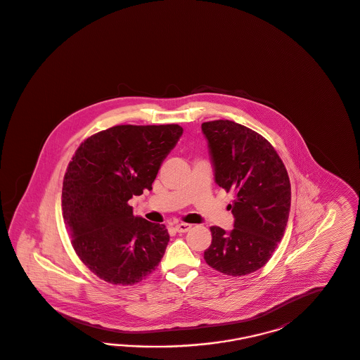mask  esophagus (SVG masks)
<instances>
[{
    "mask_svg": "<svg viewBox=\"0 0 360 360\" xmlns=\"http://www.w3.org/2000/svg\"><path fill=\"white\" fill-rule=\"evenodd\" d=\"M175 231L176 233H187L190 229H191V224H175Z\"/></svg>",
    "mask_w": 360,
    "mask_h": 360,
    "instance_id": "esophagus-1",
    "label": "esophagus"
}]
</instances>
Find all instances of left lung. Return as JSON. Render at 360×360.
Masks as SVG:
<instances>
[{"instance_id": "obj_1", "label": "left lung", "mask_w": 360, "mask_h": 360, "mask_svg": "<svg viewBox=\"0 0 360 360\" xmlns=\"http://www.w3.org/2000/svg\"><path fill=\"white\" fill-rule=\"evenodd\" d=\"M215 167V182L233 193L227 206L234 230L210 227L205 261L230 276H245L263 267L283 238L290 214L291 186L285 163L259 133L229 120L202 124Z\"/></svg>"}]
</instances>
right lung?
Masks as SVG:
<instances>
[{"label":"right lung","instance_id":"add662e5","mask_svg":"<svg viewBox=\"0 0 360 360\" xmlns=\"http://www.w3.org/2000/svg\"><path fill=\"white\" fill-rule=\"evenodd\" d=\"M179 124H117L75 150L63 184V215L75 254L99 279L115 285L143 281L169 243L165 224L133 215L129 199L151 190Z\"/></svg>","mask_w":360,"mask_h":360}]
</instances>
